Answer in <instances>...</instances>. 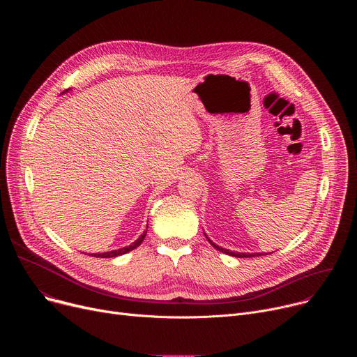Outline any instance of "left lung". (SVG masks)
<instances>
[{
    "mask_svg": "<svg viewBox=\"0 0 357 357\" xmlns=\"http://www.w3.org/2000/svg\"><path fill=\"white\" fill-rule=\"evenodd\" d=\"M206 236V234H205ZM206 238H208V241L216 248V250H219L220 252H225V254H227V256H233V257H238V259H245V257H259V256H261V252H234V251H231V250H227V248H223V247H219L218 244H215L208 236H206ZM264 254V252H263ZM267 254V252H266Z\"/></svg>",
    "mask_w": 357,
    "mask_h": 357,
    "instance_id": "1",
    "label": "left lung"
}]
</instances>
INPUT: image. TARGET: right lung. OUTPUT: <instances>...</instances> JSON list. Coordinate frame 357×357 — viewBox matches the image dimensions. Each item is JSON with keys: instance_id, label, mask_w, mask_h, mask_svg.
<instances>
[{"instance_id": "1", "label": "right lung", "mask_w": 357, "mask_h": 357, "mask_svg": "<svg viewBox=\"0 0 357 357\" xmlns=\"http://www.w3.org/2000/svg\"><path fill=\"white\" fill-rule=\"evenodd\" d=\"M146 229H148V226H146ZM145 234H146V230L132 243V244H130V245H127V247H121V248H119V250H113V251H106V252H97V254H89V256H91V257H98V259H110V257H117V256H123V254H126V252H128V251H131V250H134V248H137L142 241H144V238H145Z\"/></svg>"}]
</instances>
